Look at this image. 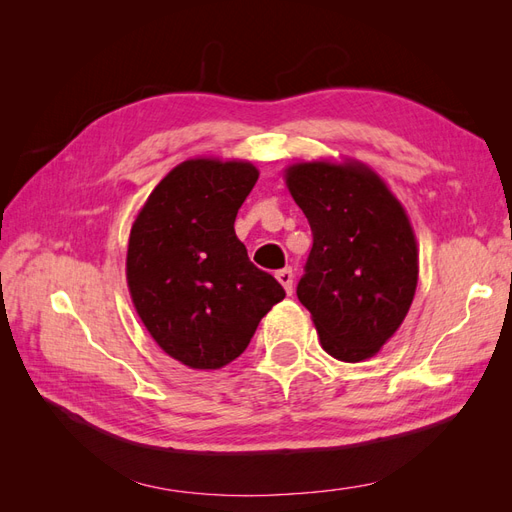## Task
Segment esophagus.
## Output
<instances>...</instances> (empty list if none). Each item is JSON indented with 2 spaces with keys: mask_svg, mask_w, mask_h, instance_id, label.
Masks as SVG:
<instances>
[{
  "mask_svg": "<svg viewBox=\"0 0 512 512\" xmlns=\"http://www.w3.org/2000/svg\"><path fill=\"white\" fill-rule=\"evenodd\" d=\"M275 277H277V282H280V284L284 286V290H286L288 294H292V282H294V273H292V269H290V267H286V269H282V271H277V273H275Z\"/></svg>",
  "mask_w": 512,
  "mask_h": 512,
  "instance_id": "34e87169",
  "label": "esophagus"
}]
</instances>
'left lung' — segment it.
Returning a JSON list of instances; mask_svg holds the SVG:
<instances>
[{
	"instance_id": "obj_1",
	"label": "left lung",
	"mask_w": 512,
	"mask_h": 512,
	"mask_svg": "<svg viewBox=\"0 0 512 512\" xmlns=\"http://www.w3.org/2000/svg\"><path fill=\"white\" fill-rule=\"evenodd\" d=\"M286 185L314 235L297 286L320 344L359 363L401 327L418 280L408 215L386 183L361 162H301Z\"/></svg>"
}]
</instances>
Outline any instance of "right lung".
<instances>
[{
  "label": "right lung",
  "instance_id": "1",
  "mask_svg": "<svg viewBox=\"0 0 512 512\" xmlns=\"http://www.w3.org/2000/svg\"><path fill=\"white\" fill-rule=\"evenodd\" d=\"M258 181L241 160L175 166L136 215L126 277L156 344L192 369H220L250 344L286 292L247 258L235 218Z\"/></svg>",
  "mask_w": 512,
  "mask_h": 512
}]
</instances>
